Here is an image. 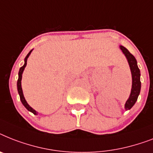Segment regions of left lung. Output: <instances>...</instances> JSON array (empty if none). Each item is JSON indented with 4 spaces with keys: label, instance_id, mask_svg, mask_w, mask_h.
<instances>
[{
    "label": "left lung",
    "instance_id": "8db88e82",
    "mask_svg": "<svg viewBox=\"0 0 153 153\" xmlns=\"http://www.w3.org/2000/svg\"><path fill=\"white\" fill-rule=\"evenodd\" d=\"M120 48L126 56V59L128 60L129 65H130L131 74H132V89L130 93V97L126 100V105H125V109L129 110L134 106L137 100L138 95L141 90V80H140V70L137 64V60L135 57L129 52L124 46L120 45Z\"/></svg>",
    "mask_w": 153,
    "mask_h": 153
}]
</instances>
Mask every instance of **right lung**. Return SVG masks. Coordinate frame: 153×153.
Returning a JSON list of instances; mask_svg holds the SVG:
<instances>
[{"label": "right lung", "mask_w": 153, "mask_h": 153, "mask_svg": "<svg viewBox=\"0 0 153 153\" xmlns=\"http://www.w3.org/2000/svg\"><path fill=\"white\" fill-rule=\"evenodd\" d=\"M32 52V50L30 51V53H28L27 55V56L25 57V64L23 66V67H21L20 69H19V79H18V81H17V89H18V92H19V97H20V100H21V102L23 103V105H24L25 108L28 110V111H31L32 113H33L34 115H37V111H35V110H33V108H32L28 104H27V102L26 101V100H25L24 98V96H23V90H22V86H21V80H22V74H23V70H24L25 67L27 66V58H28V56H30V53Z\"/></svg>", "instance_id": "obj_1"}]
</instances>
